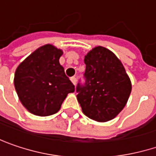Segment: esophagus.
I'll list each match as a JSON object with an SVG mask.
<instances>
[{
    "mask_svg": "<svg viewBox=\"0 0 156 156\" xmlns=\"http://www.w3.org/2000/svg\"><path fill=\"white\" fill-rule=\"evenodd\" d=\"M70 80H71V82L73 83V85H76V83H77V78H75V77H72V78H70Z\"/></svg>",
    "mask_w": 156,
    "mask_h": 156,
    "instance_id": "esophagus-1",
    "label": "esophagus"
}]
</instances>
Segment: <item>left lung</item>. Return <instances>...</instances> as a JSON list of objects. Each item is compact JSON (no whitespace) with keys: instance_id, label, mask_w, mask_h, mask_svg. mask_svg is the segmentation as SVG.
<instances>
[{"instance_id":"8db88e82","label":"left lung","mask_w":156,"mask_h":156,"mask_svg":"<svg viewBox=\"0 0 156 156\" xmlns=\"http://www.w3.org/2000/svg\"><path fill=\"white\" fill-rule=\"evenodd\" d=\"M85 84L76 91L83 113L98 122L115 117L126 105L132 83L122 62L114 53L96 47L85 56Z\"/></svg>"}]
</instances>
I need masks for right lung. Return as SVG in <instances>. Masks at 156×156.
Here are the masks:
<instances>
[{"mask_svg":"<svg viewBox=\"0 0 156 156\" xmlns=\"http://www.w3.org/2000/svg\"><path fill=\"white\" fill-rule=\"evenodd\" d=\"M62 55L61 49L48 44L32 53L16 69V94L32 114L40 116L55 114L68 94L75 91L60 64Z\"/></svg>","mask_w":156,"mask_h":156,"instance_id":"add662e5","label":"right lung"}]
</instances>
